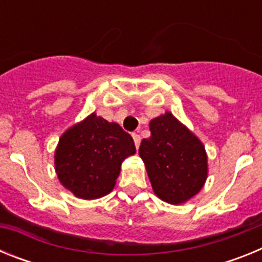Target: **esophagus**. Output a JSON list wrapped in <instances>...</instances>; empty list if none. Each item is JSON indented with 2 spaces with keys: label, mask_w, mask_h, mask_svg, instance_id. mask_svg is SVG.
<instances>
[{
  "label": "esophagus",
  "mask_w": 262,
  "mask_h": 262,
  "mask_svg": "<svg viewBox=\"0 0 262 262\" xmlns=\"http://www.w3.org/2000/svg\"><path fill=\"white\" fill-rule=\"evenodd\" d=\"M133 138H134V142H135L136 149H138L139 145H140V140H142V139H140V135H138V134H133Z\"/></svg>",
  "instance_id": "1"
}]
</instances>
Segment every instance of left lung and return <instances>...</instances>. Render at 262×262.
Instances as JSON below:
<instances>
[{"label": "left lung", "mask_w": 262, "mask_h": 262, "mask_svg": "<svg viewBox=\"0 0 262 262\" xmlns=\"http://www.w3.org/2000/svg\"><path fill=\"white\" fill-rule=\"evenodd\" d=\"M151 136L143 139L139 155L152 189L170 205L185 203L200 193L207 178V155L202 142L172 113L149 122Z\"/></svg>", "instance_id": "obj_1"}]
</instances>
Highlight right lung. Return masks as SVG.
Instances as JSON below:
<instances>
[{"label": "right lung", "instance_id": "obj_1", "mask_svg": "<svg viewBox=\"0 0 262 262\" xmlns=\"http://www.w3.org/2000/svg\"><path fill=\"white\" fill-rule=\"evenodd\" d=\"M136 152L129 134L96 113L62 134L55 169L66 189L82 200H97L115 186L120 165Z\"/></svg>", "mask_w": 262, "mask_h": 262}]
</instances>
